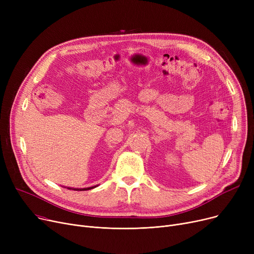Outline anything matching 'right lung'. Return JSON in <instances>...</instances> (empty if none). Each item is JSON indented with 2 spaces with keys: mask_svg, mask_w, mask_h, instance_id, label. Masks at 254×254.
I'll list each match as a JSON object with an SVG mask.
<instances>
[{
  "mask_svg": "<svg viewBox=\"0 0 254 254\" xmlns=\"http://www.w3.org/2000/svg\"><path fill=\"white\" fill-rule=\"evenodd\" d=\"M96 188V186H95ZM91 189H93V188H88V189H80V190H91Z\"/></svg>",
  "mask_w": 254,
  "mask_h": 254,
  "instance_id": "obj_1",
  "label": "right lung"
}]
</instances>
